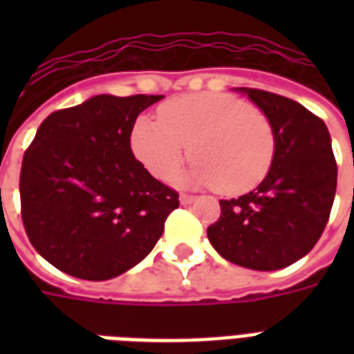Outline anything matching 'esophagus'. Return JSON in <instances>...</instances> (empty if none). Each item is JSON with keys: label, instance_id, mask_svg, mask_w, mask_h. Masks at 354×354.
<instances>
[{"label": "esophagus", "instance_id": "34e87169", "mask_svg": "<svg viewBox=\"0 0 354 354\" xmlns=\"http://www.w3.org/2000/svg\"><path fill=\"white\" fill-rule=\"evenodd\" d=\"M195 201H197V197H193V195H185V193L180 195V203H182V205H192Z\"/></svg>", "mask_w": 354, "mask_h": 354}]
</instances>
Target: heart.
<instances>
[{
  "mask_svg": "<svg viewBox=\"0 0 354 354\" xmlns=\"http://www.w3.org/2000/svg\"><path fill=\"white\" fill-rule=\"evenodd\" d=\"M159 119L140 117L131 147L147 172L167 182L187 157L195 161L180 182L216 185L222 193L250 192L267 176L274 157V132L266 113L237 96L187 94L165 102Z\"/></svg>",
  "mask_w": 354,
  "mask_h": 354,
  "instance_id": "obj_1",
  "label": "heart"
}]
</instances>
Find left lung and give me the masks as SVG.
Segmentation results:
<instances>
[{"instance_id":"8db88e82","label":"left lung","mask_w":354,"mask_h":354,"mask_svg":"<svg viewBox=\"0 0 354 354\" xmlns=\"http://www.w3.org/2000/svg\"><path fill=\"white\" fill-rule=\"evenodd\" d=\"M235 91L269 119L274 157L256 189L220 201L222 216L207 230L208 241L231 263L274 271L311 252L326 227L337 185L332 138L320 117L286 96Z\"/></svg>"}]
</instances>
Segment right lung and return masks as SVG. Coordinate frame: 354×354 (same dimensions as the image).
Segmentation results:
<instances>
[{"mask_svg": "<svg viewBox=\"0 0 354 354\" xmlns=\"http://www.w3.org/2000/svg\"><path fill=\"white\" fill-rule=\"evenodd\" d=\"M159 94H98L50 113L20 170L22 222L37 252L64 273L108 281L146 258L178 193L131 149L136 117Z\"/></svg>", "mask_w": 354, "mask_h": 354, "instance_id": "right-lung-1", "label": "right lung"}]
</instances>
